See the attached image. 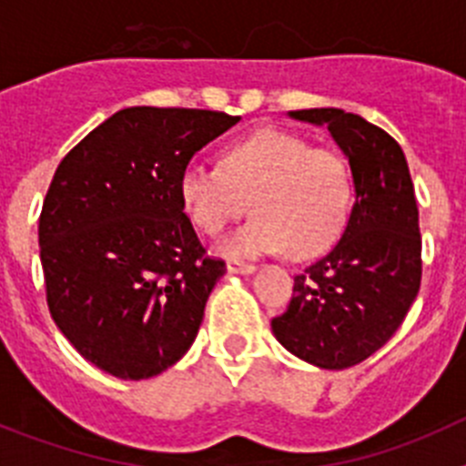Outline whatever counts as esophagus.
I'll use <instances>...</instances> for the list:
<instances>
[{
    "instance_id": "esophagus-1",
    "label": "esophagus",
    "mask_w": 466,
    "mask_h": 466,
    "mask_svg": "<svg viewBox=\"0 0 466 466\" xmlns=\"http://www.w3.org/2000/svg\"><path fill=\"white\" fill-rule=\"evenodd\" d=\"M226 268H228V273H240V275H252L254 270H257V266L254 263H245V261H238V258H230L228 263H226Z\"/></svg>"
}]
</instances>
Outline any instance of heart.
<instances>
[{
	"instance_id": "heart-1",
	"label": "heart",
	"mask_w": 466,
	"mask_h": 466,
	"mask_svg": "<svg viewBox=\"0 0 466 466\" xmlns=\"http://www.w3.org/2000/svg\"><path fill=\"white\" fill-rule=\"evenodd\" d=\"M179 198L191 224L219 236L257 214L221 245L226 254L284 252L308 258L340 233L352 200V175L339 151L310 147L300 135L263 127L221 151V167L193 163L179 177Z\"/></svg>"
}]
</instances>
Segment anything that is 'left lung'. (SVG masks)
I'll list each match as a JSON object with an SVG mask.
<instances>
[{
    "label": "left lung",
    "mask_w": 466,
    "mask_h": 466,
    "mask_svg": "<svg viewBox=\"0 0 466 466\" xmlns=\"http://www.w3.org/2000/svg\"><path fill=\"white\" fill-rule=\"evenodd\" d=\"M327 126L352 170L355 205L331 252L294 278V296L273 317L275 339L319 369L371 357L413 306L422 279V238L409 163L397 139L343 109H299Z\"/></svg>",
    "instance_id": "1"
}]
</instances>
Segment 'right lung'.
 I'll list each match as a JSON object with an SVG mask.
<instances>
[{"label": "right lung", "mask_w": 466, "mask_h": 466, "mask_svg": "<svg viewBox=\"0 0 466 466\" xmlns=\"http://www.w3.org/2000/svg\"><path fill=\"white\" fill-rule=\"evenodd\" d=\"M240 116L127 106L57 166L39 217L53 322L84 360L144 380L187 355L226 263L205 254L179 198L196 151Z\"/></svg>", "instance_id": "1"}]
</instances>
